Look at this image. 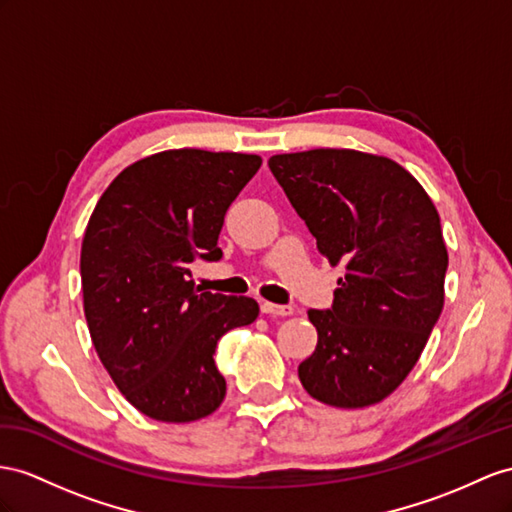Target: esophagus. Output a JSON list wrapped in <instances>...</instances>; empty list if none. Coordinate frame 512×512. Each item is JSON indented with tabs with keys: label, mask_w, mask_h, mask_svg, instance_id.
<instances>
[{
	"label": "esophagus",
	"mask_w": 512,
	"mask_h": 512,
	"mask_svg": "<svg viewBox=\"0 0 512 512\" xmlns=\"http://www.w3.org/2000/svg\"><path fill=\"white\" fill-rule=\"evenodd\" d=\"M261 313L268 316H292L294 309L290 305H274V303H261Z\"/></svg>",
	"instance_id": "1"
}]
</instances>
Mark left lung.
<instances>
[{"instance_id":"obj_1","label":"left lung","mask_w":512,"mask_h":512,"mask_svg":"<svg viewBox=\"0 0 512 512\" xmlns=\"http://www.w3.org/2000/svg\"><path fill=\"white\" fill-rule=\"evenodd\" d=\"M274 179L331 266V309H309L313 355L298 365L309 396L359 409L387 398L417 363L443 309L441 220L417 179L387 157L350 149L272 155Z\"/></svg>"}]
</instances>
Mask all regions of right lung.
Listing matches in <instances>:
<instances>
[{"label":"right lung","instance_id":"1","mask_svg":"<svg viewBox=\"0 0 512 512\" xmlns=\"http://www.w3.org/2000/svg\"><path fill=\"white\" fill-rule=\"evenodd\" d=\"M259 155L162 151L103 192L82 242L84 313L103 368L157 422H194L225 400L218 339L255 322L248 296L201 292L194 261H220L218 235Z\"/></svg>","mask_w":512,"mask_h":512}]
</instances>
